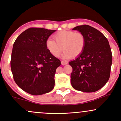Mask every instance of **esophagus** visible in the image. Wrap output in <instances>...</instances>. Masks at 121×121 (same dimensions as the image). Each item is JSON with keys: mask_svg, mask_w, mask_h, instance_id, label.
Wrapping results in <instances>:
<instances>
[{"mask_svg": "<svg viewBox=\"0 0 121 121\" xmlns=\"http://www.w3.org/2000/svg\"><path fill=\"white\" fill-rule=\"evenodd\" d=\"M61 63H62V65H66L67 64V63L66 62V61H63V60L61 61Z\"/></svg>", "mask_w": 121, "mask_h": 121, "instance_id": "1", "label": "esophagus"}]
</instances>
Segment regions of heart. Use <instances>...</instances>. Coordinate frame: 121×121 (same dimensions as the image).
I'll return each mask as SVG.
<instances>
[{
  "instance_id": "heart-1",
  "label": "heart",
  "mask_w": 121,
  "mask_h": 121,
  "mask_svg": "<svg viewBox=\"0 0 121 121\" xmlns=\"http://www.w3.org/2000/svg\"><path fill=\"white\" fill-rule=\"evenodd\" d=\"M54 40L48 39L45 41L46 48L53 56L58 57L62 50L63 58H75L83 52L86 44L84 35L80 32L63 30L54 35Z\"/></svg>"
}]
</instances>
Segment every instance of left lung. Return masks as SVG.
Segmentation results:
<instances>
[{
  "mask_svg": "<svg viewBox=\"0 0 121 121\" xmlns=\"http://www.w3.org/2000/svg\"><path fill=\"white\" fill-rule=\"evenodd\" d=\"M73 30L84 35L86 44L82 52L69 63L73 68L71 85L80 91L96 92L104 86L110 76L112 59L108 41L100 31L88 25Z\"/></svg>",
  "mask_w": 121,
  "mask_h": 121,
  "instance_id": "left-lung-1",
  "label": "left lung"
}]
</instances>
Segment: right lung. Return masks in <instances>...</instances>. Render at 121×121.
I'll return each mask as SVG.
<instances>
[{
  "label": "right lung",
  "mask_w": 121,
  "mask_h": 121,
  "mask_svg": "<svg viewBox=\"0 0 121 121\" xmlns=\"http://www.w3.org/2000/svg\"><path fill=\"white\" fill-rule=\"evenodd\" d=\"M55 30L30 28L15 40L10 64L15 83L32 95L51 91L60 60L48 51L45 41Z\"/></svg>",
  "instance_id": "right-lung-1"
}]
</instances>
